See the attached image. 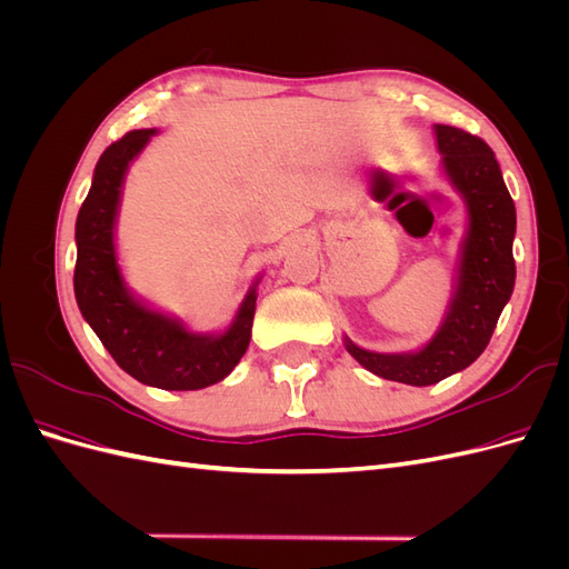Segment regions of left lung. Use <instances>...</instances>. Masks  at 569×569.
Returning <instances> with one entry per match:
<instances>
[{
  "label": "left lung",
  "mask_w": 569,
  "mask_h": 569,
  "mask_svg": "<svg viewBox=\"0 0 569 569\" xmlns=\"http://www.w3.org/2000/svg\"><path fill=\"white\" fill-rule=\"evenodd\" d=\"M446 176L468 201L458 291L439 335L418 353H372L347 339V351L377 377L429 387L465 370L487 349L515 287V203L491 147L477 134L437 126Z\"/></svg>",
  "instance_id": "8db88e82"
}]
</instances>
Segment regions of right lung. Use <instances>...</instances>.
Returning <instances> with one entry per match:
<instances>
[{
	"mask_svg": "<svg viewBox=\"0 0 569 569\" xmlns=\"http://www.w3.org/2000/svg\"><path fill=\"white\" fill-rule=\"evenodd\" d=\"M157 130H130L94 168L88 199L76 222V301L116 363L137 382L168 391L203 389L228 377L251 339L256 289H251L226 335H189L184 327L137 303L116 263L113 220L128 163Z\"/></svg>",
	"mask_w": 569,
	"mask_h": 569,
	"instance_id": "1",
	"label": "right lung"
}]
</instances>
